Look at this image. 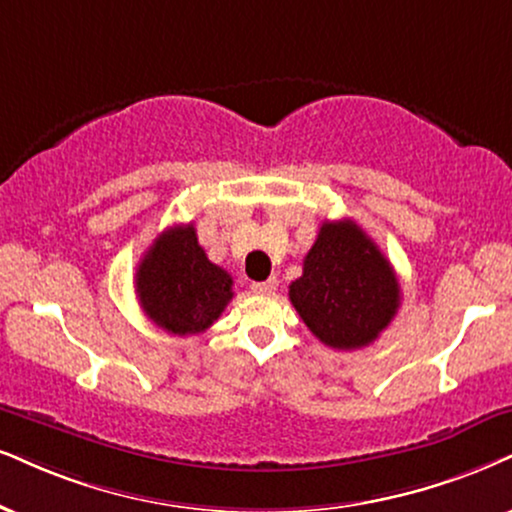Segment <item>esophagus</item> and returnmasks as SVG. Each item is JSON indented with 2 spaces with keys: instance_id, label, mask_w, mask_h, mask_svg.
<instances>
[{
  "instance_id": "1",
  "label": "esophagus",
  "mask_w": 512,
  "mask_h": 512,
  "mask_svg": "<svg viewBox=\"0 0 512 512\" xmlns=\"http://www.w3.org/2000/svg\"><path fill=\"white\" fill-rule=\"evenodd\" d=\"M251 289H254V294L270 296V294H275L277 280H275V277H270V280H266V282H254V285H251Z\"/></svg>"
}]
</instances>
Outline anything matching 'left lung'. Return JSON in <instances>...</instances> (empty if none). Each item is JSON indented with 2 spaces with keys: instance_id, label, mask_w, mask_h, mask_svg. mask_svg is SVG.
Wrapping results in <instances>:
<instances>
[{
  "instance_id": "left-lung-1",
  "label": "left lung",
  "mask_w": 512,
  "mask_h": 512,
  "mask_svg": "<svg viewBox=\"0 0 512 512\" xmlns=\"http://www.w3.org/2000/svg\"><path fill=\"white\" fill-rule=\"evenodd\" d=\"M289 299L308 330L332 349H363L401 304L394 268L353 220H325Z\"/></svg>"
}]
</instances>
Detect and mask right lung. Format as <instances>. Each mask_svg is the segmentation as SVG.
<instances>
[{
  "label": "right lung",
  "instance_id": "1",
  "mask_svg": "<svg viewBox=\"0 0 512 512\" xmlns=\"http://www.w3.org/2000/svg\"><path fill=\"white\" fill-rule=\"evenodd\" d=\"M135 292L151 323L178 337L206 332L235 296L230 273L208 261L192 223L154 239L137 266Z\"/></svg>",
  "mask_w": 512,
  "mask_h": 512
}]
</instances>
